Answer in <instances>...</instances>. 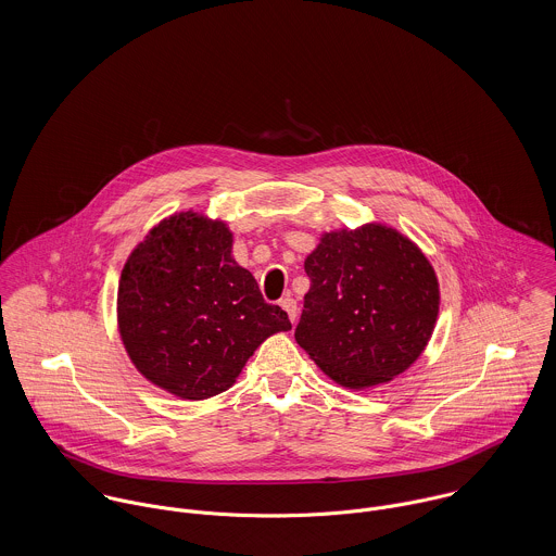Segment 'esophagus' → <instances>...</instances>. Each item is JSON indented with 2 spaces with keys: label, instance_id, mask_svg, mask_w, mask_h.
<instances>
[{
  "label": "esophagus",
  "instance_id": "obj_1",
  "mask_svg": "<svg viewBox=\"0 0 556 556\" xmlns=\"http://www.w3.org/2000/svg\"><path fill=\"white\" fill-rule=\"evenodd\" d=\"M280 306L285 308V313L289 315L291 323H295V318H298V302H295L291 295H287V298L280 302Z\"/></svg>",
  "mask_w": 556,
  "mask_h": 556
}]
</instances>
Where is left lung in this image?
I'll list each match as a JSON object with an SVG mask.
<instances>
[{
	"mask_svg": "<svg viewBox=\"0 0 556 556\" xmlns=\"http://www.w3.org/2000/svg\"><path fill=\"white\" fill-rule=\"evenodd\" d=\"M304 269L311 289L295 340L336 383H388L421 355L439 315V282L410 239L381 225L325 233Z\"/></svg>",
	"mask_w": 556,
	"mask_h": 556,
	"instance_id": "obj_1",
	"label": "left lung"
}]
</instances>
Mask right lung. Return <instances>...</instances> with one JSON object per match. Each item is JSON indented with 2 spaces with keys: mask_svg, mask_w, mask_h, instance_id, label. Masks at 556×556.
<instances>
[{
  "mask_svg": "<svg viewBox=\"0 0 556 556\" xmlns=\"http://www.w3.org/2000/svg\"><path fill=\"white\" fill-rule=\"evenodd\" d=\"M231 248L223 223L186 212L154 227L124 265V346L146 379L175 396L203 400L229 390L267 336L291 329Z\"/></svg>",
  "mask_w": 556,
  "mask_h": 556,
  "instance_id": "right-lung-1",
  "label": "right lung"
}]
</instances>
